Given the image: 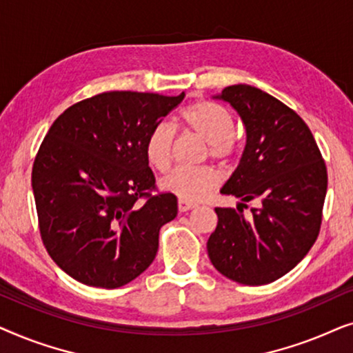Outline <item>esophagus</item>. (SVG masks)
<instances>
[{
	"label": "esophagus",
	"mask_w": 353,
	"mask_h": 353,
	"mask_svg": "<svg viewBox=\"0 0 353 353\" xmlns=\"http://www.w3.org/2000/svg\"><path fill=\"white\" fill-rule=\"evenodd\" d=\"M192 209H196V204H192V202H188V201H183V199L178 201V210H180V212H188V210H192Z\"/></svg>",
	"instance_id": "obj_1"
}]
</instances>
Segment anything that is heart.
Here are the masks:
<instances>
[{"label":"heart","mask_w":353,"mask_h":353,"mask_svg":"<svg viewBox=\"0 0 353 353\" xmlns=\"http://www.w3.org/2000/svg\"><path fill=\"white\" fill-rule=\"evenodd\" d=\"M180 122L186 130L207 141V154L220 162H228L239 151L234 137V119L228 109L212 101H197L181 110ZM175 134L165 123L149 132L144 152L149 165L157 172H167L173 161ZM220 175L214 167L176 168L161 181L162 190L188 202L202 201L219 185Z\"/></svg>","instance_id":"1"}]
</instances>
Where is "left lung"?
I'll return each mask as SVG.
<instances>
[{
    "label": "left lung",
    "instance_id": "obj_1",
    "mask_svg": "<svg viewBox=\"0 0 353 353\" xmlns=\"http://www.w3.org/2000/svg\"><path fill=\"white\" fill-rule=\"evenodd\" d=\"M216 98L238 110L245 125L241 162L221 194L241 199L216 207L219 223L207 241L210 262L223 276L248 286L281 278L318 238L327 190L326 163L296 110L250 85L226 86ZM257 200L253 216L240 210Z\"/></svg>",
    "mask_w": 353,
    "mask_h": 353
}]
</instances>
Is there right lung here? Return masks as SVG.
Masks as SVG:
<instances>
[{
	"instance_id": "right-lung-1",
	"label": "right lung",
	"mask_w": 353,
	"mask_h": 353,
	"mask_svg": "<svg viewBox=\"0 0 353 353\" xmlns=\"http://www.w3.org/2000/svg\"><path fill=\"white\" fill-rule=\"evenodd\" d=\"M185 98L108 91L65 109L32 170L38 228L48 254L77 281L115 289L139 276L176 216V197L156 186L144 144Z\"/></svg>"
}]
</instances>
